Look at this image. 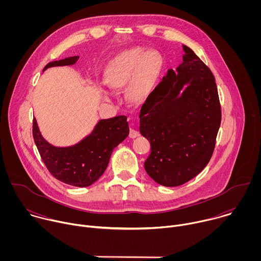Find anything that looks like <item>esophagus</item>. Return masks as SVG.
<instances>
[{"label":"esophagus","mask_w":261,"mask_h":261,"mask_svg":"<svg viewBox=\"0 0 261 261\" xmlns=\"http://www.w3.org/2000/svg\"><path fill=\"white\" fill-rule=\"evenodd\" d=\"M139 136V132L137 130H134V129H130V132H129V137L130 138H135Z\"/></svg>","instance_id":"esophagus-1"}]
</instances>
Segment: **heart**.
I'll return each instance as SVG.
<instances>
[{
    "mask_svg": "<svg viewBox=\"0 0 261 261\" xmlns=\"http://www.w3.org/2000/svg\"><path fill=\"white\" fill-rule=\"evenodd\" d=\"M162 68V59L156 53L132 48L122 53L111 63L106 73V84L111 89L125 87L132 79L128 95L133 102H141L150 95ZM104 99L109 100L104 93Z\"/></svg>",
    "mask_w": 261,
    "mask_h": 261,
    "instance_id": "heart-1",
    "label": "heart"
}]
</instances>
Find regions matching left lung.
<instances>
[{"label": "left lung", "mask_w": 261, "mask_h": 261, "mask_svg": "<svg viewBox=\"0 0 261 261\" xmlns=\"http://www.w3.org/2000/svg\"><path fill=\"white\" fill-rule=\"evenodd\" d=\"M182 49V63L167 71L139 114V131L152 147L144 169L166 187L187 182L207 165L221 124L212 71L191 48Z\"/></svg>", "instance_id": "8db88e82"}]
</instances>
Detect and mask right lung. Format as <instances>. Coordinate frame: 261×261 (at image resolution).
Segmentation results:
<instances>
[{
  "mask_svg": "<svg viewBox=\"0 0 261 261\" xmlns=\"http://www.w3.org/2000/svg\"><path fill=\"white\" fill-rule=\"evenodd\" d=\"M80 57H70L48 63L44 69L75 64ZM129 135L126 116L100 120L90 135L72 146L59 147L47 142L41 135L37 121L33 120V137L48 171L59 180L88 187L105 171L111 153Z\"/></svg>",
  "mask_w": 261,
  "mask_h": 261,
  "instance_id": "right-lung-1",
  "label": "right lung"
}]
</instances>
